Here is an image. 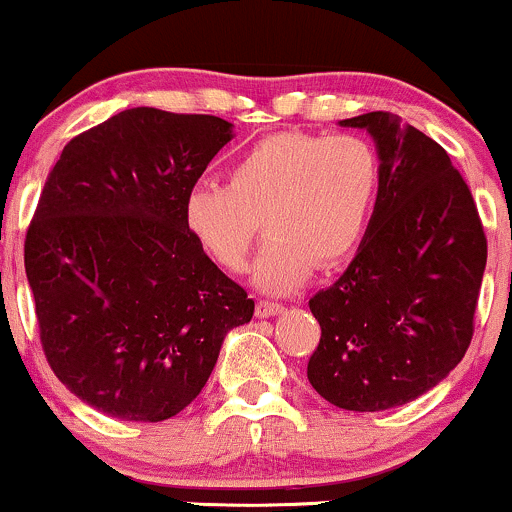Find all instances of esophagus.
<instances>
[{
  "label": "esophagus",
  "instance_id": "1",
  "mask_svg": "<svg viewBox=\"0 0 512 512\" xmlns=\"http://www.w3.org/2000/svg\"><path fill=\"white\" fill-rule=\"evenodd\" d=\"M284 313V305L274 301H260L257 303V317H274Z\"/></svg>",
  "mask_w": 512,
  "mask_h": 512
}]
</instances>
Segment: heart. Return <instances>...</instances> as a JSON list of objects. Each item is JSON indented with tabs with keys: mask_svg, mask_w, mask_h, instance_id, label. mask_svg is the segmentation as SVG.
Masks as SVG:
<instances>
[{
	"mask_svg": "<svg viewBox=\"0 0 512 512\" xmlns=\"http://www.w3.org/2000/svg\"><path fill=\"white\" fill-rule=\"evenodd\" d=\"M380 182V161L366 139L279 132L245 149L226 185H197L185 197V223L214 262L243 272L262 221L267 248L252 279L286 293L317 267L344 260L361 238Z\"/></svg>",
	"mask_w": 512,
	"mask_h": 512,
	"instance_id": "heart-1",
	"label": "heart"
}]
</instances>
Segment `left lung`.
Segmentation results:
<instances>
[{"label": "left lung", "mask_w": 512, "mask_h": 512, "mask_svg": "<svg viewBox=\"0 0 512 512\" xmlns=\"http://www.w3.org/2000/svg\"><path fill=\"white\" fill-rule=\"evenodd\" d=\"M339 125L375 139L380 182L356 257L308 303L322 330L308 380L334 407L383 411L421 397L462 361L486 236L438 142L383 110Z\"/></svg>", "instance_id": "obj_1"}]
</instances>
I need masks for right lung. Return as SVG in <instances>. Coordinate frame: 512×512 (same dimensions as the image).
I'll return each mask as SVG.
<instances>
[{
    "instance_id": "1",
    "label": "right lung",
    "mask_w": 512,
    "mask_h": 512,
    "mask_svg": "<svg viewBox=\"0 0 512 512\" xmlns=\"http://www.w3.org/2000/svg\"><path fill=\"white\" fill-rule=\"evenodd\" d=\"M233 139L214 115L129 108L62 149L23 262L57 378L122 421L175 416L255 301L209 260L185 197Z\"/></svg>"
}]
</instances>
